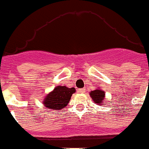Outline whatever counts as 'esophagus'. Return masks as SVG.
<instances>
[{
	"mask_svg": "<svg viewBox=\"0 0 149 149\" xmlns=\"http://www.w3.org/2000/svg\"><path fill=\"white\" fill-rule=\"evenodd\" d=\"M84 91H85V89H79L78 90V92L79 93H84Z\"/></svg>",
	"mask_w": 149,
	"mask_h": 149,
	"instance_id": "obj_1",
	"label": "esophagus"
}]
</instances>
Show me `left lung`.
Masks as SVG:
<instances>
[{"mask_svg":"<svg viewBox=\"0 0 149 149\" xmlns=\"http://www.w3.org/2000/svg\"><path fill=\"white\" fill-rule=\"evenodd\" d=\"M89 95L93 100L95 104H99L102 106L105 98V92L101 90V89H95L93 91H91L89 93Z\"/></svg>","mask_w":149,"mask_h":149,"instance_id":"obj_1","label":"left lung"}]
</instances>
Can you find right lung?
Wrapping results in <instances>:
<instances>
[{
  "mask_svg": "<svg viewBox=\"0 0 149 149\" xmlns=\"http://www.w3.org/2000/svg\"><path fill=\"white\" fill-rule=\"evenodd\" d=\"M75 92L76 89L73 87L68 88L66 86H58L47 95L43 103L47 109L60 110L67 106Z\"/></svg>",
  "mask_w": 149,
  "mask_h": 149,
  "instance_id": "1",
  "label": "right lung"
}]
</instances>
